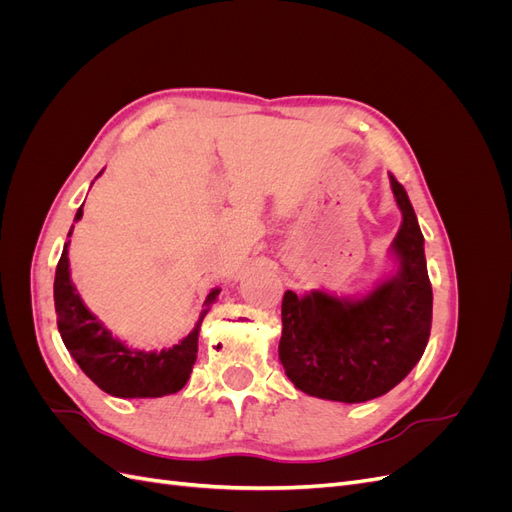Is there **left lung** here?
Returning <instances> with one entry per match:
<instances>
[{
	"mask_svg": "<svg viewBox=\"0 0 512 512\" xmlns=\"http://www.w3.org/2000/svg\"><path fill=\"white\" fill-rule=\"evenodd\" d=\"M401 228L391 245L399 269L361 299L284 292L280 361L299 391L344 404L389 393L421 361L433 294L425 239L410 198L393 175Z\"/></svg>",
	"mask_w": 512,
	"mask_h": 512,
	"instance_id": "obj_1",
	"label": "left lung"
}]
</instances>
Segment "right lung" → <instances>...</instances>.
Returning <instances> with one entry per match:
<instances>
[{
  "label": "right lung",
  "instance_id": "obj_1",
  "mask_svg": "<svg viewBox=\"0 0 512 512\" xmlns=\"http://www.w3.org/2000/svg\"><path fill=\"white\" fill-rule=\"evenodd\" d=\"M81 218L83 207L76 211L74 222ZM70 235L72 230L68 232V237ZM68 245L70 241L64 245V252L57 262L53 286L57 329L72 359L85 371V376L113 397H162L181 391L196 363L200 322L209 312L211 303L218 299L220 288H213L207 294L205 309L194 331L173 348L160 352L128 348L89 312L81 294L76 292V286L70 280Z\"/></svg>",
  "mask_w": 512,
  "mask_h": 512
}]
</instances>
